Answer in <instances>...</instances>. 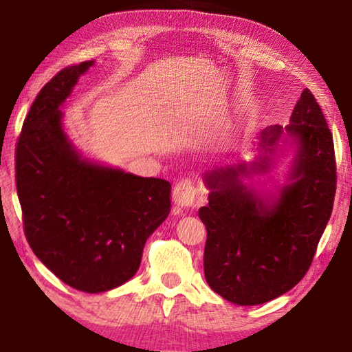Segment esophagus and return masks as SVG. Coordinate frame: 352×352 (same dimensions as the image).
<instances>
[{
    "label": "esophagus",
    "mask_w": 352,
    "mask_h": 352,
    "mask_svg": "<svg viewBox=\"0 0 352 352\" xmlns=\"http://www.w3.org/2000/svg\"><path fill=\"white\" fill-rule=\"evenodd\" d=\"M195 199H197V190H195L194 183L188 178L178 182L174 186V190H172V200L178 208L194 206Z\"/></svg>",
    "instance_id": "1"
}]
</instances>
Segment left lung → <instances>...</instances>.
<instances>
[{"label": "left lung", "instance_id": "left-lung-1", "mask_svg": "<svg viewBox=\"0 0 352 352\" xmlns=\"http://www.w3.org/2000/svg\"><path fill=\"white\" fill-rule=\"evenodd\" d=\"M284 132L296 144V158L292 182L276 199H262L242 183L250 170H269L267 155L252 166H225L204 177L211 189L210 201L199 210L208 233L205 278L216 294L239 306L275 300L305 278L332 212L337 186L333 140L307 88L289 126L262 130L261 151L275 152Z\"/></svg>", "mask_w": 352, "mask_h": 352}]
</instances>
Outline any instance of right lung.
<instances>
[{"mask_svg": "<svg viewBox=\"0 0 352 352\" xmlns=\"http://www.w3.org/2000/svg\"><path fill=\"white\" fill-rule=\"evenodd\" d=\"M94 62L62 69L41 88L15 151L16 192L35 256L73 289L99 294L140 269L142 248L170 211V183L80 158L60 105Z\"/></svg>", "mask_w": 352, "mask_h": 352, "instance_id": "right-lung-1", "label": "right lung"}]
</instances>
